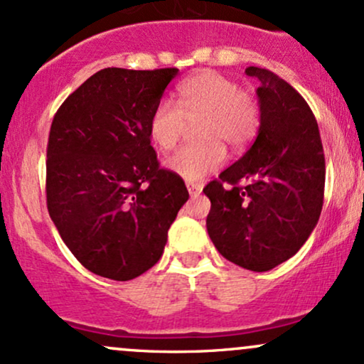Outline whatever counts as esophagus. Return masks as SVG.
Segmentation results:
<instances>
[{
    "mask_svg": "<svg viewBox=\"0 0 364 364\" xmlns=\"http://www.w3.org/2000/svg\"><path fill=\"white\" fill-rule=\"evenodd\" d=\"M186 188H188V191H190L191 196L198 195L200 191H202V185H200V183H188Z\"/></svg>",
    "mask_w": 364,
    "mask_h": 364,
    "instance_id": "34e87169",
    "label": "esophagus"
}]
</instances>
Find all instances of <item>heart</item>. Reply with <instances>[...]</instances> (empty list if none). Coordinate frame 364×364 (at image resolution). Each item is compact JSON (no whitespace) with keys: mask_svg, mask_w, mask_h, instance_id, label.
<instances>
[{"mask_svg":"<svg viewBox=\"0 0 364 364\" xmlns=\"http://www.w3.org/2000/svg\"><path fill=\"white\" fill-rule=\"evenodd\" d=\"M196 121V145L181 149L166 168L185 181H200L224 164L225 149H243L260 127V107L250 92L223 73L203 70L176 87V101L161 99L149 119V136L162 152L178 145L186 121Z\"/></svg>","mask_w":364,"mask_h":364,"instance_id":"b5f03b06","label":"heart"}]
</instances>
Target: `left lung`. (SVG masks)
<instances>
[{"label": "left lung", "mask_w": 364, "mask_h": 364, "mask_svg": "<svg viewBox=\"0 0 364 364\" xmlns=\"http://www.w3.org/2000/svg\"><path fill=\"white\" fill-rule=\"evenodd\" d=\"M245 73L260 82V128L248 152L203 188L207 231L229 262L267 272L298 253L318 223L325 157L301 95L270 70Z\"/></svg>", "instance_id": "obj_1"}]
</instances>
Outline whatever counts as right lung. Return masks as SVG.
I'll list each match as a JSON object with an SVG mask.
<instances>
[{
  "label": "right lung",
  "instance_id": "add662e5",
  "mask_svg": "<svg viewBox=\"0 0 364 364\" xmlns=\"http://www.w3.org/2000/svg\"><path fill=\"white\" fill-rule=\"evenodd\" d=\"M178 68H104L54 114L46 161L48 210L90 272L132 281L162 257L188 200L183 179L159 168L149 119Z\"/></svg>",
  "mask_w": 364,
  "mask_h": 364
}]
</instances>
